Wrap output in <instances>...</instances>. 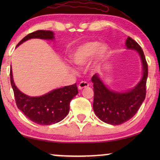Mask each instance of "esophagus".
Masks as SVG:
<instances>
[{
	"instance_id": "1",
	"label": "esophagus",
	"mask_w": 160,
	"mask_h": 160,
	"mask_svg": "<svg viewBox=\"0 0 160 160\" xmlns=\"http://www.w3.org/2000/svg\"><path fill=\"white\" fill-rule=\"evenodd\" d=\"M89 87V84L86 82H81L79 83V84L78 85V89L79 90H82V89L86 88V87Z\"/></svg>"
}]
</instances>
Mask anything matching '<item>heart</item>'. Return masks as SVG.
Instances as JSON below:
<instances>
[{"instance_id": "obj_1", "label": "heart", "mask_w": 160, "mask_h": 160, "mask_svg": "<svg viewBox=\"0 0 160 160\" xmlns=\"http://www.w3.org/2000/svg\"><path fill=\"white\" fill-rule=\"evenodd\" d=\"M110 54L111 48L107 43H100L98 41H89L73 50L71 60L78 66H84L88 64L94 57L95 65H98L106 61Z\"/></svg>"}]
</instances>
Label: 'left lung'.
Instances as JSON below:
<instances>
[{"label": "left lung", "instance_id": "1", "mask_svg": "<svg viewBox=\"0 0 160 160\" xmlns=\"http://www.w3.org/2000/svg\"><path fill=\"white\" fill-rule=\"evenodd\" d=\"M128 49L135 50L142 63V77L132 89L124 92L111 90L105 84L99 74L92 78L93 83V110L96 116L107 124L119 125L130 120L137 113L146 97L148 65L141 47L130 37L125 42Z\"/></svg>", "mask_w": 160, "mask_h": 160}]
</instances>
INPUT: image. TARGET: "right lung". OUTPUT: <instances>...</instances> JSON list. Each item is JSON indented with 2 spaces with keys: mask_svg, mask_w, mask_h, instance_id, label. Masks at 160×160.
<instances>
[{
  "mask_svg": "<svg viewBox=\"0 0 160 160\" xmlns=\"http://www.w3.org/2000/svg\"><path fill=\"white\" fill-rule=\"evenodd\" d=\"M32 38L53 41L54 33L50 30H37L28 34L19 41L17 47ZM10 80L18 108L30 120L40 125H50L62 121L70 110V102L78 94L76 84L50 91L37 97L27 95L17 88L10 71Z\"/></svg>",
  "mask_w": 160,
  "mask_h": 160,
  "instance_id": "right-lung-1",
  "label": "right lung"
}]
</instances>
